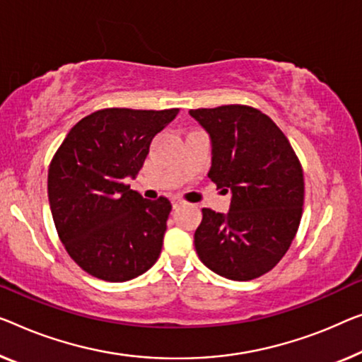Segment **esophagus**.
Listing matches in <instances>:
<instances>
[{
  "label": "esophagus",
  "instance_id": "esophagus-1",
  "mask_svg": "<svg viewBox=\"0 0 362 362\" xmlns=\"http://www.w3.org/2000/svg\"><path fill=\"white\" fill-rule=\"evenodd\" d=\"M183 204H185V202H183V199H180V198H172V206H174V209L183 206Z\"/></svg>",
  "mask_w": 362,
  "mask_h": 362
}]
</instances>
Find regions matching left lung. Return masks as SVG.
Wrapping results in <instances>:
<instances>
[{
  "label": "left lung",
  "mask_w": 362,
  "mask_h": 362,
  "mask_svg": "<svg viewBox=\"0 0 362 362\" xmlns=\"http://www.w3.org/2000/svg\"><path fill=\"white\" fill-rule=\"evenodd\" d=\"M190 115L211 136L208 177L230 190L228 214L203 208L195 249L204 265L234 281L268 273L288 252L304 204V172L272 118L250 105L195 109Z\"/></svg>",
  "instance_id": "1"
}]
</instances>
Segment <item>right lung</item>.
I'll return each instance as SVG.
<instances>
[{
  "label": "right lung",
  "instance_id": "add662e5",
  "mask_svg": "<svg viewBox=\"0 0 362 362\" xmlns=\"http://www.w3.org/2000/svg\"><path fill=\"white\" fill-rule=\"evenodd\" d=\"M179 109L97 110L74 125L48 167V202L68 255L90 276L128 281L158 262L172 204L127 185Z\"/></svg>",
  "mask_w": 362,
  "mask_h": 362
}]
</instances>
